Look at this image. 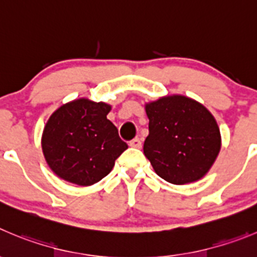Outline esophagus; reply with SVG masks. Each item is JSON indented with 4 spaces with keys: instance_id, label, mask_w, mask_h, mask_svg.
<instances>
[{
    "instance_id": "esophagus-1",
    "label": "esophagus",
    "mask_w": 257,
    "mask_h": 257,
    "mask_svg": "<svg viewBox=\"0 0 257 257\" xmlns=\"http://www.w3.org/2000/svg\"><path fill=\"white\" fill-rule=\"evenodd\" d=\"M129 146L131 147H134V148H141L142 147V141L137 137V138H134V140H132L131 142H129Z\"/></svg>"
}]
</instances>
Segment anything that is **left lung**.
Masks as SVG:
<instances>
[{
	"mask_svg": "<svg viewBox=\"0 0 257 257\" xmlns=\"http://www.w3.org/2000/svg\"><path fill=\"white\" fill-rule=\"evenodd\" d=\"M150 134L143 152L156 174L175 185L204 176L220 151L214 116L186 96H165L146 104Z\"/></svg>",
	"mask_w": 257,
	"mask_h": 257,
	"instance_id": "1",
	"label": "left lung"
}]
</instances>
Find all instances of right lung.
<instances>
[{"mask_svg":"<svg viewBox=\"0 0 257 257\" xmlns=\"http://www.w3.org/2000/svg\"><path fill=\"white\" fill-rule=\"evenodd\" d=\"M111 106L88 99L73 100L50 115L43 131L45 161L61 179L93 185L112 170L128 145L106 117Z\"/></svg>","mask_w":257,"mask_h":257,"instance_id":"add662e5","label":"right lung"}]
</instances>
